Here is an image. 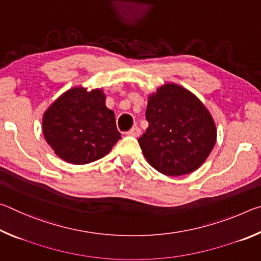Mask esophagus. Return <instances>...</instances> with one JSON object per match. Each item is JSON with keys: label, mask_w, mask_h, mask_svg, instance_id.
<instances>
[{"label": "esophagus", "mask_w": 261, "mask_h": 261, "mask_svg": "<svg viewBox=\"0 0 261 261\" xmlns=\"http://www.w3.org/2000/svg\"><path fill=\"white\" fill-rule=\"evenodd\" d=\"M140 134H141V130H140L139 127L137 126V125L132 127L131 130L127 131V135H129V136H132V137H139V136H140Z\"/></svg>", "instance_id": "esophagus-1"}]
</instances>
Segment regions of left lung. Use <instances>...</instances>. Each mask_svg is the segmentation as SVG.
<instances>
[{"label": "left lung", "instance_id": "obj_1", "mask_svg": "<svg viewBox=\"0 0 261 261\" xmlns=\"http://www.w3.org/2000/svg\"><path fill=\"white\" fill-rule=\"evenodd\" d=\"M148 127L138 143L149 165L168 176H182L205 162L216 141V127L200 100L175 84L149 96Z\"/></svg>", "mask_w": 261, "mask_h": 261}]
</instances>
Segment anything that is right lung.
I'll list each match as a JSON object with an SVG mask.
<instances>
[{"instance_id":"right-lung-1","label":"right lung","mask_w":261,"mask_h":261,"mask_svg":"<svg viewBox=\"0 0 261 261\" xmlns=\"http://www.w3.org/2000/svg\"><path fill=\"white\" fill-rule=\"evenodd\" d=\"M101 90L76 87L46 110L42 131L47 143L64 161L85 165L108 154L121 139L113 110Z\"/></svg>"}]
</instances>
